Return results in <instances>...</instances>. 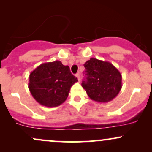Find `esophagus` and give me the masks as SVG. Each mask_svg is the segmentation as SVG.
<instances>
[{"instance_id":"esophagus-1","label":"esophagus","mask_w":152,"mask_h":152,"mask_svg":"<svg viewBox=\"0 0 152 152\" xmlns=\"http://www.w3.org/2000/svg\"><path fill=\"white\" fill-rule=\"evenodd\" d=\"M76 77L78 78V81H80V74H79V73H78V74H76Z\"/></svg>"}]
</instances>
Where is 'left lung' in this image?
I'll list each match as a JSON object with an SVG mask.
<instances>
[{
	"label": "left lung",
	"mask_w": 152,
	"mask_h": 152,
	"mask_svg": "<svg viewBox=\"0 0 152 152\" xmlns=\"http://www.w3.org/2000/svg\"><path fill=\"white\" fill-rule=\"evenodd\" d=\"M86 78L82 87L89 98L99 103L113 100L119 93L122 86L121 75L110 62L90 58L83 64Z\"/></svg>",
	"instance_id": "left-lung-1"
}]
</instances>
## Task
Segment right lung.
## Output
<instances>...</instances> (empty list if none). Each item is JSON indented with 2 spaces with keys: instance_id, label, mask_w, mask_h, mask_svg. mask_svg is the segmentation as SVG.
Wrapping results in <instances>:
<instances>
[{
  "instance_id": "obj_1",
  "label": "right lung",
  "mask_w": 152,
  "mask_h": 152,
  "mask_svg": "<svg viewBox=\"0 0 152 152\" xmlns=\"http://www.w3.org/2000/svg\"><path fill=\"white\" fill-rule=\"evenodd\" d=\"M77 81L69 66L55 61L41 64L31 73L28 88L41 105L56 107L65 102L71 87Z\"/></svg>"
}]
</instances>
